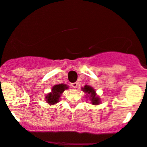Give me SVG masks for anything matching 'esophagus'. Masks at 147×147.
I'll use <instances>...</instances> for the list:
<instances>
[{
  "instance_id": "esophagus-1",
  "label": "esophagus",
  "mask_w": 147,
  "mask_h": 147,
  "mask_svg": "<svg viewBox=\"0 0 147 147\" xmlns=\"http://www.w3.org/2000/svg\"><path fill=\"white\" fill-rule=\"evenodd\" d=\"M71 85H72V87L73 88H76L77 87H78V82H74V83H72L71 84Z\"/></svg>"
}]
</instances>
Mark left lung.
Segmentation results:
<instances>
[{"mask_svg": "<svg viewBox=\"0 0 147 147\" xmlns=\"http://www.w3.org/2000/svg\"><path fill=\"white\" fill-rule=\"evenodd\" d=\"M81 90L86 94L85 95V98H89L90 101L92 105H97L100 103V98L97 95L96 91L90 85H85L83 88H81Z\"/></svg>", "mask_w": 147, "mask_h": 147, "instance_id": "1", "label": "left lung"}]
</instances>
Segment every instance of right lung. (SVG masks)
Wrapping results in <instances>:
<instances>
[{"instance_id":"add662e5","label":"right lung","mask_w":147,"mask_h":147,"mask_svg":"<svg viewBox=\"0 0 147 147\" xmlns=\"http://www.w3.org/2000/svg\"><path fill=\"white\" fill-rule=\"evenodd\" d=\"M68 89V85L66 84H59L54 85L50 92L45 96L46 102L49 105H55L60 100V97L65 90Z\"/></svg>"}]
</instances>
